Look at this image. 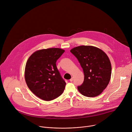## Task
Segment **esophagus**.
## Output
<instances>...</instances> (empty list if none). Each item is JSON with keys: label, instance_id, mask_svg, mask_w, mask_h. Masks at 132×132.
I'll return each mask as SVG.
<instances>
[{"label": "esophagus", "instance_id": "esophagus-1", "mask_svg": "<svg viewBox=\"0 0 132 132\" xmlns=\"http://www.w3.org/2000/svg\"><path fill=\"white\" fill-rule=\"evenodd\" d=\"M73 78H71L70 79V82H72V81H73Z\"/></svg>", "mask_w": 132, "mask_h": 132}]
</instances>
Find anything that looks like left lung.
Listing matches in <instances>:
<instances>
[{"label":"left lung","instance_id":"1","mask_svg":"<svg viewBox=\"0 0 132 132\" xmlns=\"http://www.w3.org/2000/svg\"><path fill=\"white\" fill-rule=\"evenodd\" d=\"M70 52L77 59L84 73V80L78 86V91L88 97L99 95L111 78V65L107 55L92 46H77L71 49Z\"/></svg>","mask_w":132,"mask_h":132}]
</instances>
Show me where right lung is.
<instances>
[{"label": "right lung", "instance_id": "add662e5", "mask_svg": "<svg viewBox=\"0 0 132 132\" xmlns=\"http://www.w3.org/2000/svg\"><path fill=\"white\" fill-rule=\"evenodd\" d=\"M65 52L59 48L37 51L27 62L25 80L30 90L39 98L50 101L60 96L66 86L56 63Z\"/></svg>", "mask_w": 132, "mask_h": 132}]
</instances>
